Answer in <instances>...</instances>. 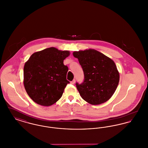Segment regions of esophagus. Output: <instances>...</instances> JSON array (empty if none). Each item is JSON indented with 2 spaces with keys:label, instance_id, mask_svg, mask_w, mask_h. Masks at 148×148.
Listing matches in <instances>:
<instances>
[{
  "label": "esophagus",
  "instance_id": "34e87169",
  "mask_svg": "<svg viewBox=\"0 0 148 148\" xmlns=\"http://www.w3.org/2000/svg\"><path fill=\"white\" fill-rule=\"evenodd\" d=\"M75 83V79L73 80V81H71V84H74Z\"/></svg>",
  "mask_w": 148,
  "mask_h": 148
}]
</instances>
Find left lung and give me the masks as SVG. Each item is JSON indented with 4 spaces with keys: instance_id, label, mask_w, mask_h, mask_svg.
Masks as SVG:
<instances>
[{
    "instance_id": "8db88e82",
    "label": "left lung",
    "mask_w": 148,
    "mask_h": 148,
    "mask_svg": "<svg viewBox=\"0 0 148 148\" xmlns=\"http://www.w3.org/2000/svg\"><path fill=\"white\" fill-rule=\"evenodd\" d=\"M84 74L83 83H76L82 98L92 105H99L113 96L119 82V73L112 59L92 49L74 51Z\"/></svg>"
}]
</instances>
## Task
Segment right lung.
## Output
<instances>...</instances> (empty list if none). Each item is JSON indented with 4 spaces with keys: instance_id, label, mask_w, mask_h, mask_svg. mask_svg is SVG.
<instances>
[{
    "instance_id": "right-lung-1",
    "label": "right lung",
    "mask_w": 148,
    "mask_h": 148,
    "mask_svg": "<svg viewBox=\"0 0 148 148\" xmlns=\"http://www.w3.org/2000/svg\"><path fill=\"white\" fill-rule=\"evenodd\" d=\"M68 50L54 47L33 53L24 66L23 83L29 97L40 106H51L59 100L66 85L68 71L64 60Z\"/></svg>"
}]
</instances>
